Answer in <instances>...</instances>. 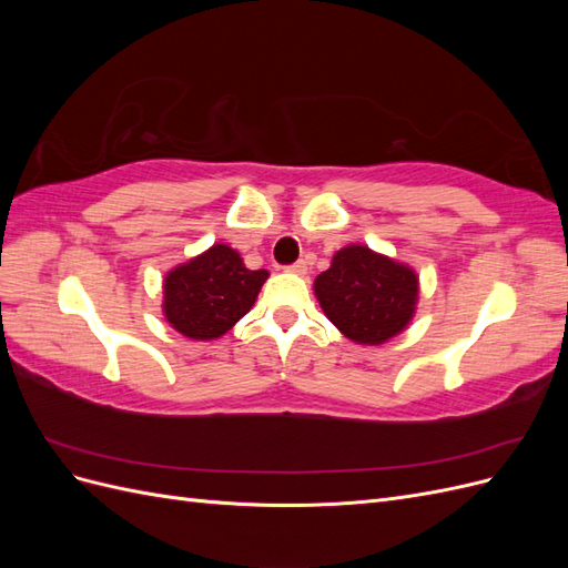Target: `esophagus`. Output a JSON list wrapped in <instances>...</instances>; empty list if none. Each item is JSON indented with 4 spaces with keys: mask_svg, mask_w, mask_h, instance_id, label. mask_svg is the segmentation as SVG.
<instances>
[{
    "mask_svg": "<svg viewBox=\"0 0 568 568\" xmlns=\"http://www.w3.org/2000/svg\"><path fill=\"white\" fill-rule=\"evenodd\" d=\"M286 270L294 272V274H305V272H307V265H305V261H298V263H294V265H288Z\"/></svg>",
    "mask_w": 568,
    "mask_h": 568,
    "instance_id": "34e87169",
    "label": "esophagus"
}]
</instances>
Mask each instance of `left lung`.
<instances>
[{
	"label": "left lung",
	"instance_id": "left-lung-1",
	"mask_svg": "<svg viewBox=\"0 0 568 568\" xmlns=\"http://www.w3.org/2000/svg\"><path fill=\"white\" fill-rule=\"evenodd\" d=\"M315 296L343 336L379 346L415 315L419 280L412 267L353 244L336 251L332 267L315 280Z\"/></svg>",
	"mask_w": 568,
	"mask_h": 568
}]
</instances>
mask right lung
<instances>
[{
	"label": "right lung",
	"instance_id": "obj_1",
	"mask_svg": "<svg viewBox=\"0 0 568 568\" xmlns=\"http://www.w3.org/2000/svg\"><path fill=\"white\" fill-rule=\"evenodd\" d=\"M267 274L248 270L227 244H215L165 274L163 315L186 338H220L251 311Z\"/></svg>",
	"mask_w": 568,
	"mask_h": 568
}]
</instances>
